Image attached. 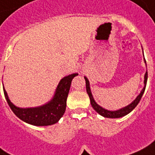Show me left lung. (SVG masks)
<instances>
[{
	"mask_svg": "<svg viewBox=\"0 0 155 155\" xmlns=\"http://www.w3.org/2000/svg\"><path fill=\"white\" fill-rule=\"evenodd\" d=\"M145 78V80H144V85H145V86H144V88L141 91L140 94L138 96L137 98H136L131 104H129V105H127V107H125V108H121V109L120 110H117V111H108V110L101 108V106H99L96 103L95 101H94V99H93V97L91 91H90L89 80L87 79V78L85 77V84H86V85H86V91L89 97V99H90V103H91L92 107H93V109L95 110L97 113H99L101 116H104V117H107V118H120V117L126 116V115H127L128 113H130V112L137 106V104H139V102L140 101V100H141L142 97H143V94L144 91H145L146 85H147V72H146L145 78Z\"/></svg>",
	"mask_w": 155,
	"mask_h": 155,
	"instance_id": "1",
	"label": "left lung"
}]
</instances>
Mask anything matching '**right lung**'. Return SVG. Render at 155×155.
I'll list each match as a JSON object with an SVG mask.
<instances>
[{"instance_id":"1","label":"right lung","mask_w":155,"mask_h":155,"mask_svg":"<svg viewBox=\"0 0 155 155\" xmlns=\"http://www.w3.org/2000/svg\"><path fill=\"white\" fill-rule=\"evenodd\" d=\"M78 74L66 76L60 81L54 98L45 105L31 108H20L16 107L8 99L5 89H4L5 97L14 114L21 120L35 126H48L54 124L65 113L66 99L70 91L73 78Z\"/></svg>"}]
</instances>
